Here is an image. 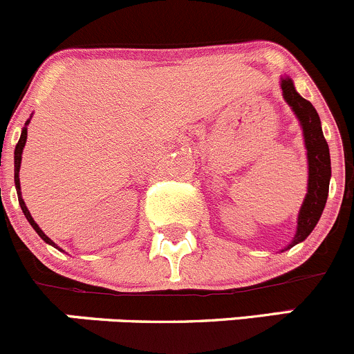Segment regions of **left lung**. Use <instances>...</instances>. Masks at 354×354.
Wrapping results in <instances>:
<instances>
[{
	"mask_svg": "<svg viewBox=\"0 0 354 354\" xmlns=\"http://www.w3.org/2000/svg\"><path fill=\"white\" fill-rule=\"evenodd\" d=\"M282 96L292 108L295 115L303 127L304 146H306L308 156V192L301 205L299 215H297L296 234L288 248L282 251L291 250L297 243L306 239L320 220L322 212L325 208L328 196V182H330V153L328 145L322 132L320 117L313 104L296 91L295 84L289 77L281 79Z\"/></svg>",
	"mask_w": 354,
	"mask_h": 354,
	"instance_id": "1",
	"label": "left lung"
}]
</instances>
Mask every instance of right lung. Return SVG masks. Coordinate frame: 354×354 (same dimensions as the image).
I'll list each match as a JSON object with an SVG mask.
<instances>
[{"label": "right lung", "instance_id": "1", "mask_svg": "<svg viewBox=\"0 0 354 354\" xmlns=\"http://www.w3.org/2000/svg\"><path fill=\"white\" fill-rule=\"evenodd\" d=\"M29 122H30V118H29V120L26 122V127L22 129V134H20L19 142H17V146H15V187H17V194H19L20 208H22L24 215H26V218L29 220V223H30V225H32V229L36 230V232H37V236H39L41 239L44 241V243L50 244V246L58 248L57 244H55L53 241H51L50 237H48L46 234H44L43 230L39 229V225H37V223L34 222L32 215H30V212H29V209H27L26 201H24V199H22V192H20V178H19V172H20V163H22V151H24V146H26V141H27V125H29ZM58 250H59V248H58ZM59 251H62V250H59Z\"/></svg>", "mask_w": 354, "mask_h": 354}]
</instances>
